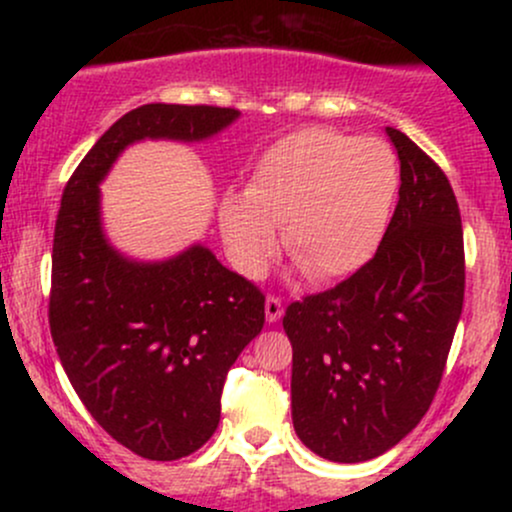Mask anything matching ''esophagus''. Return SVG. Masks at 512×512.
<instances>
[{"mask_svg":"<svg viewBox=\"0 0 512 512\" xmlns=\"http://www.w3.org/2000/svg\"><path fill=\"white\" fill-rule=\"evenodd\" d=\"M264 313H267L269 322L279 320V317L284 315V303H281V298L267 296V301H264Z\"/></svg>","mask_w":512,"mask_h":512,"instance_id":"esophagus-1","label":"esophagus"}]
</instances>
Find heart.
Instances as JSON below:
<instances>
[{"label": "heart", "instance_id": "1", "mask_svg": "<svg viewBox=\"0 0 512 512\" xmlns=\"http://www.w3.org/2000/svg\"><path fill=\"white\" fill-rule=\"evenodd\" d=\"M397 190L385 142L298 129L264 151L245 195L223 199V243L240 272L260 276L276 252L274 228H284L286 252L310 279H344L378 250Z\"/></svg>", "mask_w": 512, "mask_h": 512}]
</instances>
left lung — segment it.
Returning <instances> with one entry per match:
<instances>
[{
    "label": "left lung",
    "instance_id": "left-lung-1",
    "mask_svg": "<svg viewBox=\"0 0 512 512\" xmlns=\"http://www.w3.org/2000/svg\"><path fill=\"white\" fill-rule=\"evenodd\" d=\"M399 202L378 250L334 289L291 303V414L332 462L383 455L424 419L464 301L462 219L448 178L404 132Z\"/></svg>",
    "mask_w": 512,
    "mask_h": 512
}]
</instances>
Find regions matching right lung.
I'll use <instances>...</instances> for the list:
<instances>
[{
  "instance_id": "1",
  "label": "right lung",
  "mask_w": 512,
  "mask_h": 512,
  "mask_svg": "<svg viewBox=\"0 0 512 512\" xmlns=\"http://www.w3.org/2000/svg\"><path fill=\"white\" fill-rule=\"evenodd\" d=\"M236 108L149 103L129 110L76 166L52 240L50 334L93 419L139 457L170 462L214 436L228 368L264 325V293L192 245L166 262H132L108 245L101 192L139 139L199 142Z\"/></svg>"
}]
</instances>
